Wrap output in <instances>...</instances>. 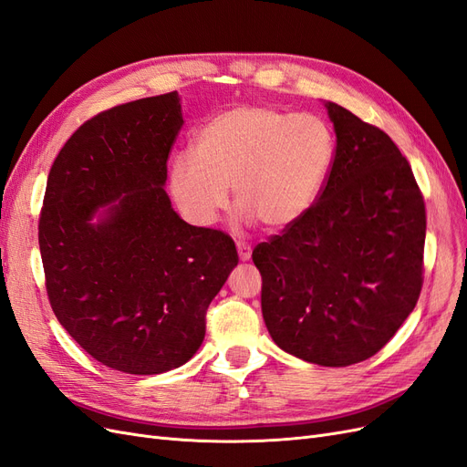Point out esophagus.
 I'll use <instances>...</instances> for the list:
<instances>
[{
	"label": "esophagus",
	"instance_id": "esophagus-1",
	"mask_svg": "<svg viewBox=\"0 0 467 467\" xmlns=\"http://www.w3.org/2000/svg\"><path fill=\"white\" fill-rule=\"evenodd\" d=\"M236 250H238V258H241L243 262L250 260V256H252V248H250L248 244H244V243H236Z\"/></svg>",
	"mask_w": 467,
	"mask_h": 467
}]
</instances>
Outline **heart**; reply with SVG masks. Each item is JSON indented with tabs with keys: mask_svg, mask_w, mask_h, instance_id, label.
<instances>
[{
	"mask_svg": "<svg viewBox=\"0 0 467 467\" xmlns=\"http://www.w3.org/2000/svg\"><path fill=\"white\" fill-rule=\"evenodd\" d=\"M335 154V130L321 115L236 105L202 127L195 154L171 158L170 192L193 224L215 223L231 188L244 217L284 231L315 205Z\"/></svg>",
	"mask_w": 467,
	"mask_h": 467,
	"instance_id": "heart-1",
	"label": "heart"
}]
</instances>
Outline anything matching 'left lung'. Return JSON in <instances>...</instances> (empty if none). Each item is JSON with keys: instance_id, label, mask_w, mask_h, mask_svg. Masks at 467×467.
I'll return each mask as SVG.
<instances>
[{"instance_id": "8db88e82", "label": "left lung", "mask_w": 467, "mask_h": 467, "mask_svg": "<svg viewBox=\"0 0 467 467\" xmlns=\"http://www.w3.org/2000/svg\"><path fill=\"white\" fill-rule=\"evenodd\" d=\"M337 154L307 215L260 243L262 315L279 348L344 368L378 354L422 289L426 211L385 132L327 103Z\"/></svg>"}]
</instances>
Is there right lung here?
<instances>
[{
  "instance_id": "right-lung-1",
  "label": "right lung",
  "mask_w": 467,
  "mask_h": 467,
  "mask_svg": "<svg viewBox=\"0 0 467 467\" xmlns=\"http://www.w3.org/2000/svg\"><path fill=\"white\" fill-rule=\"evenodd\" d=\"M182 125L178 91L91 117L52 164L38 217L58 323L125 374L188 362L205 338L209 303L238 264L233 238L180 219L162 188Z\"/></svg>"
}]
</instances>
